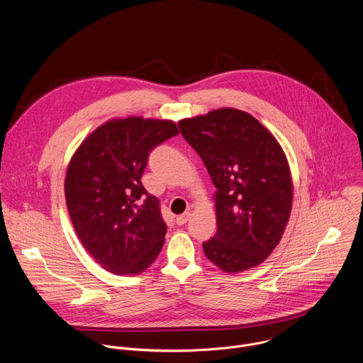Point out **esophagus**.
Segmentation results:
<instances>
[{
	"mask_svg": "<svg viewBox=\"0 0 363 363\" xmlns=\"http://www.w3.org/2000/svg\"><path fill=\"white\" fill-rule=\"evenodd\" d=\"M189 217H191V214H189V213H184V214L178 216V217H177V224H178V225H184V224H186V221L189 220Z\"/></svg>",
	"mask_w": 363,
	"mask_h": 363,
	"instance_id": "obj_1",
	"label": "esophagus"
}]
</instances>
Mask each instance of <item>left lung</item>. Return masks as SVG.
Segmentation results:
<instances>
[{
    "instance_id": "left-lung-1",
    "label": "left lung",
    "mask_w": 363,
    "mask_h": 363,
    "mask_svg": "<svg viewBox=\"0 0 363 363\" xmlns=\"http://www.w3.org/2000/svg\"><path fill=\"white\" fill-rule=\"evenodd\" d=\"M217 188V233L202 244L225 273L262 264L290 218L293 182L277 139L250 113L223 108L178 122Z\"/></svg>"
}]
</instances>
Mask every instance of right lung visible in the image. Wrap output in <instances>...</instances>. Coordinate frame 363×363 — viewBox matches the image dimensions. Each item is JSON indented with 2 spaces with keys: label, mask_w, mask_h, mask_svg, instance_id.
I'll use <instances>...</instances> for the list:
<instances>
[{
  "label": "right lung",
  "mask_w": 363,
  "mask_h": 363,
  "mask_svg": "<svg viewBox=\"0 0 363 363\" xmlns=\"http://www.w3.org/2000/svg\"><path fill=\"white\" fill-rule=\"evenodd\" d=\"M178 133L172 121L111 119L70 160L65 194L74 231L93 260L113 274H140L162 250L167 224L160 199L140 178L149 152Z\"/></svg>",
  "instance_id": "add662e5"
}]
</instances>
